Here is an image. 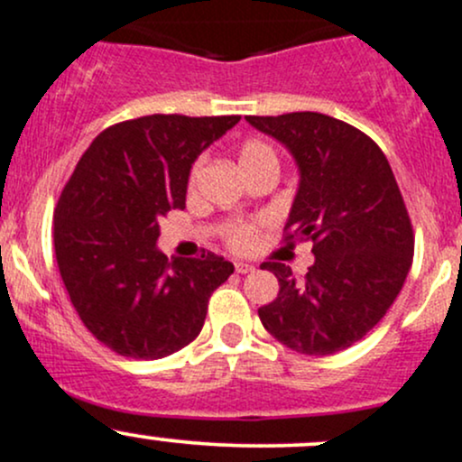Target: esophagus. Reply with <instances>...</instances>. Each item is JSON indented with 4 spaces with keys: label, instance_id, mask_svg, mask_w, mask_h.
<instances>
[{
    "label": "esophagus",
    "instance_id": "obj_1",
    "mask_svg": "<svg viewBox=\"0 0 462 462\" xmlns=\"http://www.w3.org/2000/svg\"><path fill=\"white\" fill-rule=\"evenodd\" d=\"M235 270H236V274H247V272L254 270V265L247 263V261H236V263H235Z\"/></svg>",
    "mask_w": 462,
    "mask_h": 462
}]
</instances>
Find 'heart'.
I'll use <instances>...</instances> for the list:
<instances>
[{"label":"heart","instance_id":"1","mask_svg":"<svg viewBox=\"0 0 462 462\" xmlns=\"http://www.w3.org/2000/svg\"><path fill=\"white\" fill-rule=\"evenodd\" d=\"M259 163H279L276 159V152L270 148L265 142H259V139H247L239 145V166L241 170H247L252 166H259ZM197 179V168H192L190 172V186ZM259 241V227L252 226V223H235V226L227 230V245L232 250H252Z\"/></svg>","mask_w":462,"mask_h":462}]
</instances>
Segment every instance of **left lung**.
I'll return each instance as SVG.
<instances>
[{"label":"left lung","mask_w":462,"mask_h":462,"mask_svg":"<svg viewBox=\"0 0 462 462\" xmlns=\"http://www.w3.org/2000/svg\"><path fill=\"white\" fill-rule=\"evenodd\" d=\"M290 150L299 190L285 241H312L305 279L279 261V294L259 308L279 343L310 356L343 352L378 323L405 283L414 232L383 150L354 125L320 113L245 116Z\"/></svg>","instance_id":"8db88e82"}]
</instances>
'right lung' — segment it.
I'll use <instances>...</instances> for the list:
<instances>
[{
    "label": "right lung",
    "instance_id": "add662e5",
    "mask_svg": "<svg viewBox=\"0 0 462 462\" xmlns=\"http://www.w3.org/2000/svg\"><path fill=\"white\" fill-rule=\"evenodd\" d=\"M241 116L148 115L106 128L55 208V254L68 296L97 341L139 361L199 337L208 300L235 265L223 256L172 259L159 218L186 208L199 154Z\"/></svg>",
    "mask_w": 462,
    "mask_h": 462
}]
</instances>
